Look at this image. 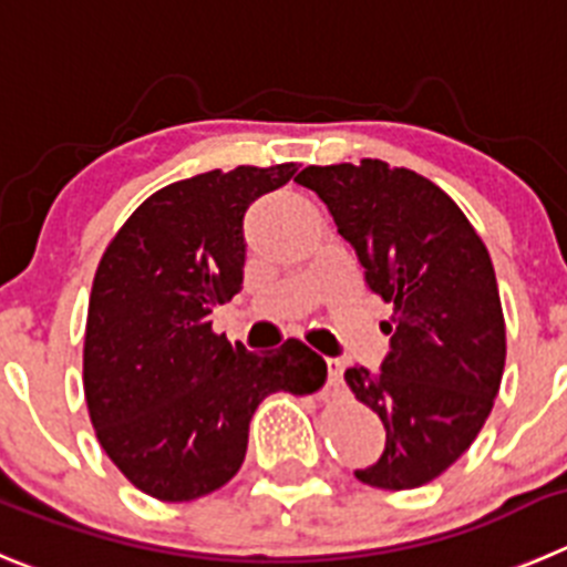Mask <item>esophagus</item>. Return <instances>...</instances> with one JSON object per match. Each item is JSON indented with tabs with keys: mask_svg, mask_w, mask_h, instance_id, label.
Wrapping results in <instances>:
<instances>
[{
	"mask_svg": "<svg viewBox=\"0 0 567 567\" xmlns=\"http://www.w3.org/2000/svg\"><path fill=\"white\" fill-rule=\"evenodd\" d=\"M327 383H330V389H341V361H336V358H330V361H327Z\"/></svg>",
	"mask_w": 567,
	"mask_h": 567,
	"instance_id": "esophagus-1",
	"label": "esophagus"
}]
</instances>
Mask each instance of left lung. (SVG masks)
<instances>
[{
    "label": "left lung",
    "mask_w": 567,
    "mask_h": 567,
    "mask_svg": "<svg viewBox=\"0 0 567 567\" xmlns=\"http://www.w3.org/2000/svg\"><path fill=\"white\" fill-rule=\"evenodd\" d=\"M296 184L324 200L369 288L394 301L380 372L343 374L385 427L383 456L355 478L414 489L467 451L498 396L506 327L489 251L456 200L405 167L310 164Z\"/></svg>",
    "instance_id": "1"
}]
</instances>
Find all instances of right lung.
<instances>
[{"label":"right lung","mask_w":567,"mask_h":567,"mask_svg":"<svg viewBox=\"0 0 567 567\" xmlns=\"http://www.w3.org/2000/svg\"><path fill=\"white\" fill-rule=\"evenodd\" d=\"M296 164L209 171L153 193L94 274L83 391L103 451L158 501H195L231 481L248 422L274 391L313 394L324 358L288 338L266 355L212 332V310L243 288V215Z\"/></svg>","instance_id":"right-lung-1"}]
</instances>
